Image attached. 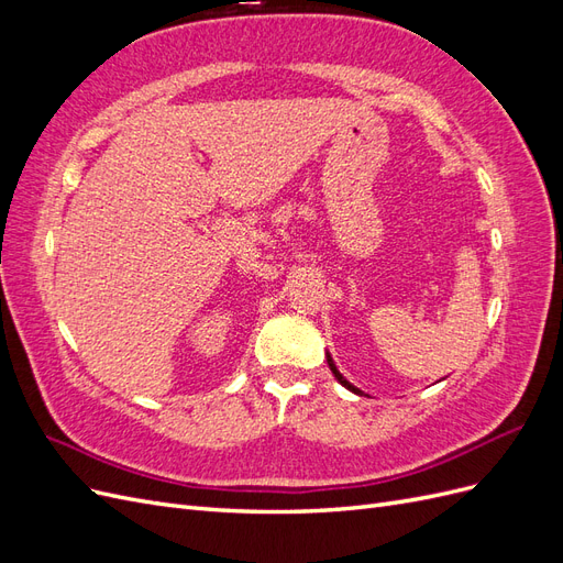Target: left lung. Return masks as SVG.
I'll return each instance as SVG.
<instances>
[{"label": "left lung", "instance_id": "1", "mask_svg": "<svg viewBox=\"0 0 563 563\" xmlns=\"http://www.w3.org/2000/svg\"><path fill=\"white\" fill-rule=\"evenodd\" d=\"M329 366H331V371H333V376L338 378V383H340V385H343V387H347V389H352V391H360V389H356L354 385H350V383H347V380H345L343 376H340V371L335 368V364H333V360H331V356H329Z\"/></svg>", "mask_w": 563, "mask_h": 563}]
</instances>
